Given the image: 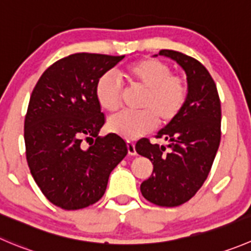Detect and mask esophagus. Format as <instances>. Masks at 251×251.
Returning <instances> with one entry per match:
<instances>
[{"label": "esophagus", "instance_id": "1", "mask_svg": "<svg viewBox=\"0 0 251 251\" xmlns=\"http://www.w3.org/2000/svg\"><path fill=\"white\" fill-rule=\"evenodd\" d=\"M126 147H127V153L130 155H136L137 152H136V148H135V143L132 141H126Z\"/></svg>", "mask_w": 251, "mask_h": 251}]
</instances>
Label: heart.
<instances>
[{"mask_svg":"<svg viewBox=\"0 0 251 251\" xmlns=\"http://www.w3.org/2000/svg\"><path fill=\"white\" fill-rule=\"evenodd\" d=\"M123 77L130 86L143 89L140 111H123L108 121V128L124 138L138 137L157 125L172 121L184 106L187 97L186 81L173 75L167 64L155 58H142L126 66ZM99 105L114 113L121 101V86L110 74H105L96 84Z\"/></svg>","mask_w":251,"mask_h":251,"instance_id":"1","label":"heart"}]
</instances>
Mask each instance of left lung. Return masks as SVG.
<instances>
[{
  "instance_id": "obj_1",
  "label": "left lung",
  "mask_w": 251,
  "mask_h": 251,
  "mask_svg": "<svg viewBox=\"0 0 251 251\" xmlns=\"http://www.w3.org/2000/svg\"><path fill=\"white\" fill-rule=\"evenodd\" d=\"M159 55L184 70L187 97L179 114L157 133L167 143L152 145L142 138L136 152L153 164L152 175L141 184L143 198L174 207L190 200L207 179L221 141V101L215 81L201 62L173 50H160Z\"/></svg>"
}]
</instances>
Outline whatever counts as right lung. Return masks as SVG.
<instances>
[{
	"mask_svg": "<svg viewBox=\"0 0 251 251\" xmlns=\"http://www.w3.org/2000/svg\"><path fill=\"white\" fill-rule=\"evenodd\" d=\"M124 57L74 53L51 65L33 89L24 121L26 162L41 193L64 210L100 200L109 175L127 154L120 136H98L105 119L94 92ZM83 139L94 142L86 148Z\"/></svg>",
	"mask_w": 251,
	"mask_h": 251,
	"instance_id": "obj_1",
	"label": "right lung"
}]
</instances>
